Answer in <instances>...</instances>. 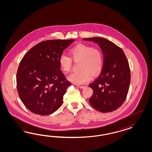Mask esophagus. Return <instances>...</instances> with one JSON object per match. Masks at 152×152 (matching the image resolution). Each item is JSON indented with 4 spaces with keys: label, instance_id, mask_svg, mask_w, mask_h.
Listing matches in <instances>:
<instances>
[{
    "label": "esophagus",
    "instance_id": "obj_1",
    "mask_svg": "<svg viewBox=\"0 0 152 152\" xmlns=\"http://www.w3.org/2000/svg\"><path fill=\"white\" fill-rule=\"evenodd\" d=\"M77 86H78V88H85V86H83V85H78Z\"/></svg>",
    "mask_w": 152,
    "mask_h": 152
}]
</instances>
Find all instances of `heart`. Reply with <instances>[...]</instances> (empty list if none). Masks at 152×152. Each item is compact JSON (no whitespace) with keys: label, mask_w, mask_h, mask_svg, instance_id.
I'll return each instance as SVG.
<instances>
[{"label":"heart","mask_w":152,"mask_h":152,"mask_svg":"<svg viewBox=\"0 0 152 152\" xmlns=\"http://www.w3.org/2000/svg\"><path fill=\"white\" fill-rule=\"evenodd\" d=\"M70 57L62 54L60 56L58 63L60 69L64 73L70 71L72 61L79 62L80 71L70 74L68 79L75 84H83L88 82L92 76L100 73L103 67L104 58L101 50L97 47L78 45L75 46L69 52Z\"/></svg>","instance_id":"obj_1"}]
</instances>
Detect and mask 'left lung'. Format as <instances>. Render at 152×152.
Listing matches in <instances>:
<instances>
[{"label": "left lung", "instance_id": "left-lung-1", "mask_svg": "<svg viewBox=\"0 0 152 152\" xmlns=\"http://www.w3.org/2000/svg\"><path fill=\"white\" fill-rule=\"evenodd\" d=\"M83 39L97 43L104 56L100 74L89 85L93 90L90 104L102 113L112 112L121 106L129 91L130 69L127 58L120 47L105 38Z\"/></svg>", "mask_w": 152, "mask_h": 152}]
</instances>
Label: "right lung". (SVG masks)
Returning <instances> with one entry per match:
<instances>
[{"instance_id":"add662e5","label":"right lung","mask_w":152,"mask_h":152,"mask_svg":"<svg viewBox=\"0 0 152 152\" xmlns=\"http://www.w3.org/2000/svg\"><path fill=\"white\" fill-rule=\"evenodd\" d=\"M75 39L41 42L24 56L17 72V88L23 104L33 113L48 115L61 106L71 83L60 69L58 59Z\"/></svg>"}]
</instances>
